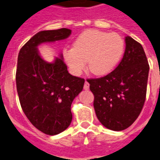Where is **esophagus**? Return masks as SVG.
<instances>
[{
    "mask_svg": "<svg viewBox=\"0 0 160 160\" xmlns=\"http://www.w3.org/2000/svg\"><path fill=\"white\" fill-rule=\"evenodd\" d=\"M83 88H84V90H89V88H90V84L88 83V82H85V84H84V87H83Z\"/></svg>",
    "mask_w": 160,
    "mask_h": 160,
    "instance_id": "obj_1",
    "label": "esophagus"
}]
</instances>
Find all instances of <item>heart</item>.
<instances>
[{
    "label": "heart",
    "instance_id": "1",
    "mask_svg": "<svg viewBox=\"0 0 160 160\" xmlns=\"http://www.w3.org/2000/svg\"><path fill=\"white\" fill-rule=\"evenodd\" d=\"M124 49L123 39L118 33L89 29L79 35L73 48L65 50L64 58L73 75H80L88 62L90 73L102 76L119 62Z\"/></svg>",
    "mask_w": 160,
    "mask_h": 160
}]
</instances>
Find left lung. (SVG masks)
<instances>
[{
    "label": "left lung",
    "instance_id": "left-lung-1",
    "mask_svg": "<svg viewBox=\"0 0 160 160\" xmlns=\"http://www.w3.org/2000/svg\"><path fill=\"white\" fill-rule=\"evenodd\" d=\"M123 58L112 72L87 79L94 95L98 119L115 131L127 129L138 118L145 102L149 65L143 48L132 38H125Z\"/></svg>",
    "mask_w": 160,
    "mask_h": 160
}]
</instances>
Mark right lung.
<instances>
[{
	"label": "right lung",
	"instance_id": "add662e5",
	"mask_svg": "<svg viewBox=\"0 0 160 160\" xmlns=\"http://www.w3.org/2000/svg\"><path fill=\"white\" fill-rule=\"evenodd\" d=\"M70 34L66 28L38 32L18 54L16 83L22 108L31 123L49 135L62 132L71 123L72 102L82 90L85 80L68 72L62 54L53 62H46L38 46Z\"/></svg>",
	"mask_w": 160,
	"mask_h": 160
}]
</instances>
